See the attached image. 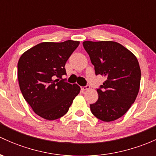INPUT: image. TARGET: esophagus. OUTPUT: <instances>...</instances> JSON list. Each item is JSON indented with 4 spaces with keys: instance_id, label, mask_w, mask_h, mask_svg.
<instances>
[{
    "instance_id": "obj_1",
    "label": "esophagus",
    "mask_w": 156,
    "mask_h": 156,
    "mask_svg": "<svg viewBox=\"0 0 156 156\" xmlns=\"http://www.w3.org/2000/svg\"><path fill=\"white\" fill-rule=\"evenodd\" d=\"M89 89H90L89 85L85 86V87H81V90H89Z\"/></svg>"
}]
</instances>
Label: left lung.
I'll use <instances>...</instances> for the list:
<instances>
[{
	"mask_svg": "<svg viewBox=\"0 0 156 156\" xmlns=\"http://www.w3.org/2000/svg\"><path fill=\"white\" fill-rule=\"evenodd\" d=\"M83 46L96 75L106 78L97 90L98 100L90 106L91 112L103 122L116 120L127 112L137 97L141 78L137 59L128 49L112 41H86Z\"/></svg>",
	"mask_w": 156,
	"mask_h": 156,
	"instance_id": "obj_1",
	"label": "left lung"
}]
</instances>
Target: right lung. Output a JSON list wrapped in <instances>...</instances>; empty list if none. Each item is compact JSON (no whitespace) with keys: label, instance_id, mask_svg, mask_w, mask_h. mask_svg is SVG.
<instances>
[{"label":"right lung","instance_id":"1","mask_svg":"<svg viewBox=\"0 0 156 156\" xmlns=\"http://www.w3.org/2000/svg\"><path fill=\"white\" fill-rule=\"evenodd\" d=\"M77 41L42 42L22 54L18 62L19 84L33 111L53 121L66 114L81 88L62 79L65 65L79 45Z\"/></svg>","mask_w":156,"mask_h":156}]
</instances>
